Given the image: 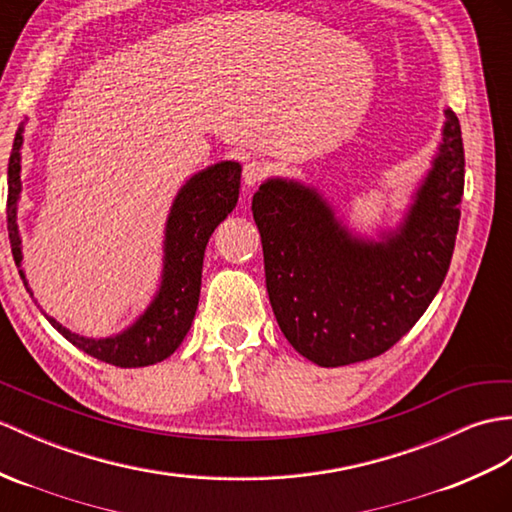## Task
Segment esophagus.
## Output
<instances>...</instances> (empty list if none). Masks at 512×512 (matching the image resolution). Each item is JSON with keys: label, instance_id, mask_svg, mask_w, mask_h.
Listing matches in <instances>:
<instances>
[{"label": "esophagus", "instance_id": "obj_1", "mask_svg": "<svg viewBox=\"0 0 512 512\" xmlns=\"http://www.w3.org/2000/svg\"><path fill=\"white\" fill-rule=\"evenodd\" d=\"M266 172H268V170H266L264 163L248 161V163L244 165V170H242V181H244V185H246L248 189H253L255 185H259L261 181H264Z\"/></svg>", "mask_w": 512, "mask_h": 512}]
</instances>
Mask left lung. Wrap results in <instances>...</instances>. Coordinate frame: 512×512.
I'll list each match as a JSON object with an SVG mask.
<instances>
[{
  "instance_id": "1",
  "label": "left lung",
  "mask_w": 512,
  "mask_h": 512,
  "mask_svg": "<svg viewBox=\"0 0 512 512\" xmlns=\"http://www.w3.org/2000/svg\"><path fill=\"white\" fill-rule=\"evenodd\" d=\"M465 150L445 109L432 168L395 229L351 231L316 187L268 178L253 196L272 312L292 347L318 366L377 358L441 290L454 255Z\"/></svg>"
}]
</instances>
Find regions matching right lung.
Returning a JSON list of instances; mask_svg holds the SVG:
<instances>
[{"mask_svg":"<svg viewBox=\"0 0 512 512\" xmlns=\"http://www.w3.org/2000/svg\"><path fill=\"white\" fill-rule=\"evenodd\" d=\"M23 128H26V122H21L17 128L13 152H10L8 161L6 218L10 248H13L21 281L26 285L30 296H34L26 279V270L21 266L23 253L17 224V205L21 198ZM240 176V163L220 161L196 172L194 176H189L185 185L178 189L168 213V222H165L163 270L159 290L133 325H128L115 336L87 338L69 331L56 318L47 316L41 310L43 316L74 347L106 364L120 368H139L170 358L178 349V344L187 336L189 327H192V320L198 310L205 248L211 233L216 231L218 224L237 205V198H240Z\"/></svg>","mask_w":512,"mask_h":512,"instance_id":"right-lung-1","label":"right lung"}]
</instances>
